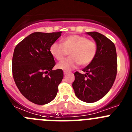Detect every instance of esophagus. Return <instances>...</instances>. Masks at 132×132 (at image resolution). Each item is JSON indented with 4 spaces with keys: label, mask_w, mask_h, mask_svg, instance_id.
I'll list each match as a JSON object with an SVG mask.
<instances>
[{
    "label": "esophagus",
    "mask_w": 132,
    "mask_h": 132,
    "mask_svg": "<svg viewBox=\"0 0 132 132\" xmlns=\"http://www.w3.org/2000/svg\"><path fill=\"white\" fill-rule=\"evenodd\" d=\"M68 71H64L63 72V73H64V75H67V73H68Z\"/></svg>",
    "instance_id": "esophagus-1"
}]
</instances>
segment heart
<instances>
[{
  "mask_svg": "<svg viewBox=\"0 0 132 132\" xmlns=\"http://www.w3.org/2000/svg\"><path fill=\"white\" fill-rule=\"evenodd\" d=\"M96 50L95 41L79 35L67 36L61 40V43H54L50 47L51 55L58 61L63 60L69 52L71 56L57 64V67L64 71H70L80 64H89L96 55Z\"/></svg>",
  "mask_w": 132,
  "mask_h": 132,
  "instance_id": "obj_1",
  "label": "heart"
}]
</instances>
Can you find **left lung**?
I'll return each mask as SVG.
<instances>
[{"label": "left lung", "instance_id": "left-lung-1", "mask_svg": "<svg viewBox=\"0 0 132 132\" xmlns=\"http://www.w3.org/2000/svg\"><path fill=\"white\" fill-rule=\"evenodd\" d=\"M93 38L97 50L93 61L82 70L86 74L75 73L72 87L78 98L85 102L98 101L108 93L117 72L116 48L108 37L96 32H87Z\"/></svg>", "mask_w": 132, "mask_h": 132}]
</instances>
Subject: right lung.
Instances as JSON below:
<instances>
[{
  "instance_id": "add662e5",
  "label": "right lung",
  "mask_w": 132,
  "mask_h": 132,
  "mask_svg": "<svg viewBox=\"0 0 132 132\" xmlns=\"http://www.w3.org/2000/svg\"><path fill=\"white\" fill-rule=\"evenodd\" d=\"M61 34L34 32L15 48L13 79L21 94L36 104L44 105L53 100L63 78L62 70H52L56 63L50 52V47Z\"/></svg>"
}]
</instances>
